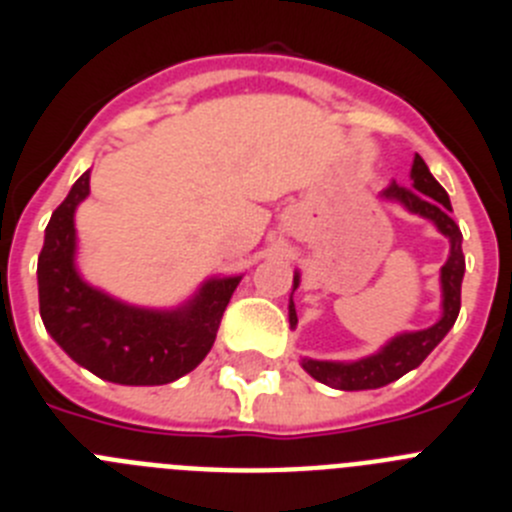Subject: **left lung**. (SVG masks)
<instances>
[{"mask_svg": "<svg viewBox=\"0 0 512 512\" xmlns=\"http://www.w3.org/2000/svg\"><path fill=\"white\" fill-rule=\"evenodd\" d=\"M410 179L413 187H400L392 182L384 189V200H392L402 205L405 210L415 212V215L431 220L438 230H441L451 243L449 261L441 266V292H443V312L441 320L436 325L425 330H415V333H400L392 338L387 346H382L377 354L366 356L359 361H315L302 359V369L310 374L312 379L328 384L333 390H377L384 384L395 382L402 374L413 372L415 366L423 364V359L431 354L433 348L443 341V336L454 328L456 318H459L461 307V279H464V253H461V230L451 217V202L449 194L441 184L433 179L423 158L415 153L413 169H410ZM300 284V274H295V289ZM289 325H297L295 302H289Z\"/></svg>", "mask_w": 512, "mask_h": 512, "instance_id": "1", "label": "left lung"}]
</instances>
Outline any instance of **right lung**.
I'll return each mask as SVG.
<instances>
[{
    "label": "right lung",
    "instance_id": "add662e5",
    "mask_svg": "<svg viewBox=\"0 0 512 512\" xmlns=\"http://www.w3.org/2000/svg\"><path fill=\"white\" fill-rule=\"evenodd\" d=\"M89 194V171L53 210L38 256L40 318L53 341L79 366L115 384H169L212 348L241 277L207 279L176 310H146L92 287L76 271L74 212Z\"/></svg>",
    "mask_w": 512,
    "mask_h": 512
}]
</instances>
